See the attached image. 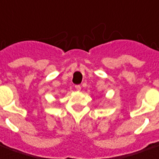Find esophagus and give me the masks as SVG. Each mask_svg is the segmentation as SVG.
<instances>
[{"label": "esophagus", "mask_w": 159, "mask_h": 159, "mask_svg": "<svg viewBox=\"0 0 159 159\" xmlns=\"http://www.w3.org/2000/svg\"><path fill=\"white\" fill-rule=\"evenodd\" d=\"M75 88H76V90L77 91H81V87H80L79 85H77V86H75Z\"/></svg>", "instance_id": "esophagus-1"}]
</instances>
